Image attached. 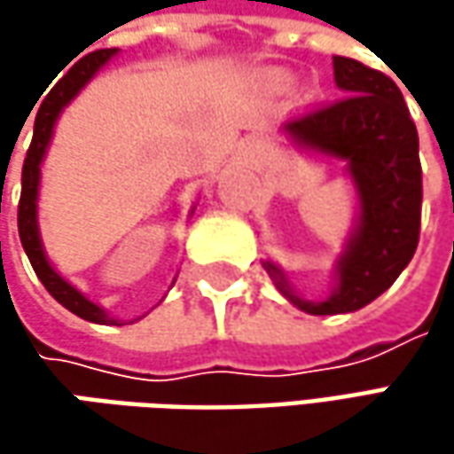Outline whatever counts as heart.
Masks as SVG:
<instances>
[{"instance_id": "heart-1", "label": "heart", "mask_w": 454, "mask_h": 454, "mask_svg": "<svg viewBox=\"0 0 454 454\" xmlns=\"http://www.w3.org/2000/svg\"><path fill=\"white\" fill-rule=\"evenodd\" d=\"M270 85L272 88H286V85H288V78H286L283 73H272Z\"/></svg>"}]
</instances>
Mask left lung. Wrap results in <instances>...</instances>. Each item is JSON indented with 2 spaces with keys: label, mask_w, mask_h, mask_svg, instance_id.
<instances>
[{
  "label": "left lung",
  "mask_w": 454,
  "mask_h": 454,
  "mask_svg": "<svg viewBox=\"0 0 454 454\" xmlns=\"http://www.w3.org/2000/svg\"><path fill=\"white\" fill-rule=\"evenodd\" d=\"M333 78L346 98L283 131L301 149L346 161L356 186L358 219L336 268L339 283L325 301H303L286 272L265 262L278 290L310 316L351 313L392 288L417 250L422 222L419 138L402 90L389 75L340 55Z\"/></svg>",
  "instance_id": "obj_1"
}]
</instances>
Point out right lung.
Returning <instances> with one entry per match:
<instances>
[{
    "label": "right lung",
    "mask_w": 454,
    "mask_h": 454,
    "mask_svg": "<svg viewBox=\"0 0 454 454\" xmlns=\"http://www.w3.org/2000/svg\"><path fill=\"white\" fill-rule=\"evenodd\" d=\"M118 50H96L90 55H85L82 60L75 62L67 75L47 93L43 100L37 118H35V133H32V144L27 149L25 166H22V197H20V209H17V224H20V239L25 247L27 257L32 262V270L37 272V278L43 280V286L47 293L65 305L70 313H75L80 318L90 323H118L115 318H108V313L96 305L93 301H88L78 288H73L65 278H60L58 272L52 270V265L47 262L44 254L43 239H40V227H37V192H40V164L44 159V151L50 146L52 138V129L60 118L62 108L78 96L80 90L90 82V78L96 75L98 70L106 62L114 58ZM121 325V323H118Z\"/></svg>",
    "instance_id": "obj_1"
}]
</instances>
